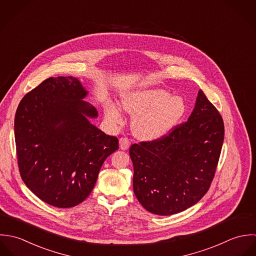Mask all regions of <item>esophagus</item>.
Wrapping results in <instances>:
<instances>
[{"label": "esophagus", "instance_id": "esophagus-1", "mask_svg": "<svg viewBox=\"0 0 256 256\" xmlns=\"http://www.w3.org/2000/svg\"><path fill=\"white\" fill-rule=\"evenodd\" d=\"M130 144V140L128 138H120V148L122 150H128Z\"/></svg>", "mask_w": 256, "mask_h": 256}]
</instances>
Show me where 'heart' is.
<instances>
[{"mask_svg": "<svg viewBox=\"0 0 256 256\" xmlns=\"http://www.w3.org/2000/svg\"><path fill=\"white\" fill-rule=\"evenodd\" d=\"M124 108L132 118L134 134L146 140H158L168 134L183 118L187 104L181 96L161 88L146 87L126 94L122 99ZM106 116L114 124L122 120L120 110L114 104L106 106Z\"/></svg>", "mask_w": 256, "mask_h": 256, "instance_id": "b5f03b06", "label": "heart"}]
</instances>
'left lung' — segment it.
<instances>
[{"label": "left lung", "instance_id": "1", "mask_svg": "<svg viewBox=\"0 0 256 256\" xmlns=\"http://www.w3.org/2000/svg\"><path fill=\"white\" fill-rule=\"evenodd\" d=\"M224 136L222 118L200 90L186 122L162 138L130 146L138 202L159 216L198 203L212 181Z\"/></svg>", "mask_w": 256, "mask_h": 256}]
</instances>
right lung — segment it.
I'll return each instance as SVG.
<instances>
[{"label":"right lung","mask_w":256,"mask_h":256,"mask_svg":"<svg viewBox=\"0 0 256 256\" xmlns=\"http://www.w3.org/2000/svg\"><path fill=\"white\" fill-rule=\"evenodd\" d=\"M88 91L72 76L50 77L28 93L14 116L18 164L22 181L40 200L57 208L82 203L92 192L118 140L90 118L98 112Z\"/></svg>","instance_id":"obj_1"}]
</instances>
